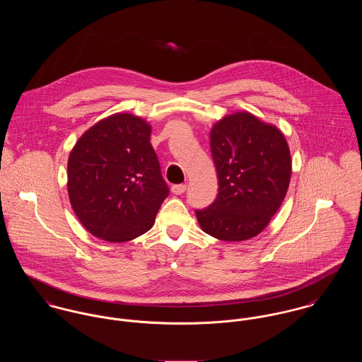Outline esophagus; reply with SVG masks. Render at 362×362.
<instances>
[{
	"mask_svg": "<svg viewBox=\"0 0 362 362\" xmlns=\"http://www.w3.org/2000/svg\"><path fill=\"white\" fill-rule=\"evenodd\" d=\"M187 191V185L185 184H177L171 187V192L175 195H182Z\"/></svg>",
	"mask_w": 362,
	"mask_h": 362,
	"instance_id": "esophagus-1",
	"label": "esophagus"
}]
</instances>
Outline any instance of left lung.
Segmentation results:
<instances>
[{
    "label": "left lung",
    "instance_id": "obj_1",
    "mask_svg": "<svg viewBox=\"0 0 362 362\" xmlns=\"http://www.w3.org/2000/svg\"><path fill=\"white\" fill-rule=\"evenodd\" d=\"M218 192L197 209L202 230L221 241L258 235L281 205L290 184L291 157L284 135L250 112L220 119L210 132Z\"/></svg>",
    "mask_w": 362,
    "mask_h": 362
}]
</instances>
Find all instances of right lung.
<instances>
[{"instance_id": "add662e5", "label": "right lung", "mask_w": 362, "mask_h": 362, "mask_svg": "<svg viewBox=\"0 0 362 362\" xmlns=\"http://www.w3.org/2000/svg\"><path fill=\"white\" fill-rule=\"evenodd\" d=\"M168 194L151 125L132 114L99 121L68 158L72 209L90 234L105 241L124 243L151 230Z\"/></svg>"}]
</instances>
